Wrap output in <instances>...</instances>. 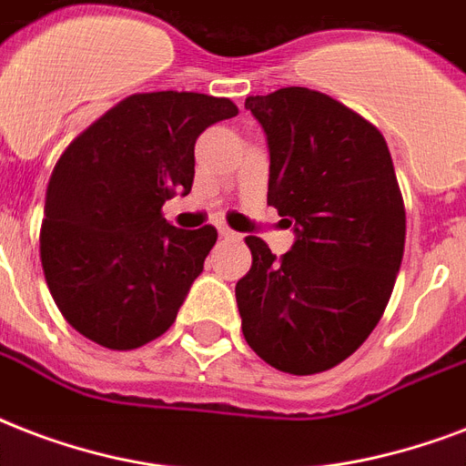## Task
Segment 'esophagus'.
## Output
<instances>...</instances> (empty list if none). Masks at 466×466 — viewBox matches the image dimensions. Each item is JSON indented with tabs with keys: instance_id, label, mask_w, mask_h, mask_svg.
<instances>
[{
	"instance_id": "obj_1",
	"label": "esophagus",
	"mask_w": 466,
	"mask_h": 466,
	"mask_svg": "<svg viewBox=\"0 0 466 466\" xmlns=\"http://www.w3.org/2000/svg\"><path fill=\"white\" fill-rule=\"evenodd\" d=\"M218 236L221 238H238L236 230H230L226 223H218Z\"/></svg>"
}]
</instances>
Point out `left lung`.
<instances>
[{"mask_svg": "<svg viewBox=\"0 0 466 466\" xmlns=\"http://www.w3.org/2000/svg\"><path fill=\"white\" fill-rule=\"evenodd\" d=\"M245 109L267 136V204L297 238L279 259L245 238L243 335L279 371H326L370 338L394 289L406 243L394 162L370 121L306 86L248 96Z\"/></svg>", "mask_w": 466, "mask_h": 466, "instance_id": "8db88e82", "label": "left lung"}]
</instances>
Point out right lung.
<instances>
[{"mask_svg": "<svg viewBox=\"0 0 466 466\" xmlns=\"http://www.w3.org/2000/svg\"><path fill=\"white\" fill-rule=\"evenodd\" d=\"M236 114L197 92L133 95L67 146L46 192L41 262L77 333L133 350L175 323L218 233L175 228L162 204L192 192L194 143Z\"/></svg>", "mask_w": 466, "mask_h": 466, "instance_id": "right-lung-1", "label": "right lung"}]
</instances>
